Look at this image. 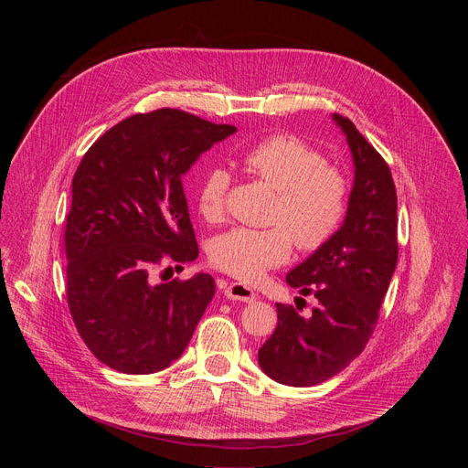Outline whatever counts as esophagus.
Listing matches in <instances>:
<instances>
[{
    "mask_svg": "<svg viewBox=\"0 0 468 468\" xmlns=\"http://www.w3.org/2000/svg\"><path fill=\"white\" fill-rule=\"evenodd\" d=\"M224 294H226V298L228 300H239V302H246V303H251L257 296H255V292L250 289V287H246V285H242V283H231V285H228L226 287V291H224Z\"/></svg>",
    "mask_w": 468,
    "mask_h": 468,
    "instance_id": "1",
    "label": "esophagus"
}]
</instances>
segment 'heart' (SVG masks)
I'll return each mask as SVG.
<instances>
[{
	"mask_svg": "<svg viewBox=\"0 0 468 468\" xmlns=\"http://www.w3.org/2000/svg\"><path fill=\"white\" fill-rule=\"evenodd\" d=\"M244 168L278 190L269 229L233 228L211 244L217 269L242 283H255L266 272L285 264L292 242L303 251L327 244L345 220L348 181L345 174L292 135H274L257 143L242 155ZM229 172L209 168L196 190V204L206 220L224 215Z\"/></svg>",
	"mask_w": 468,
	"mask_h": 468,
	"instance_id": "1",
	"label": "heart"
}]
</instances>
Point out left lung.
Segmentation results:
<instances>
[{
  "instance_id": "obj_1",
  "label": "left lung",
  "mask_w": 468,
  "mask_h": 468,
  "mask_svg": "<svg viewBox=\"0 0 468 468\" xmlns=\"http://www.w3.org/2000/svg\"><path fill=\"white\" fill-rule=\"evenodd\" d=\"M354 161L346 217L327 244L287 274V283L318 305L302 316L276 303L278 325L259 348L261 370L291 387L318 385L346 368L378 322L398 261L396 188L383 157L356 125L333 114Z\"/></svg>"
}]
</instances>
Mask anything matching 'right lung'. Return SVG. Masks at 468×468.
Instances as JSON below:
<instances>
[{"instance_id":"obj_1","label":"right lung","mask_w":468,"mask_h":468,"mask_svg":"<svg viewBox=\"0 0 468 468\" xmlns=\"http://www.w3.org/2000/svg\"><path fill=\"white\" fill-rule=\"evenodd\" d=\"M235 131L159 109L122 120L81 159L64 231L66 296L80 335L109 368L170 367L213 300L209 274L157 283L152 271L197 257L181 177Z\"/></svg>"}]
</instances>
